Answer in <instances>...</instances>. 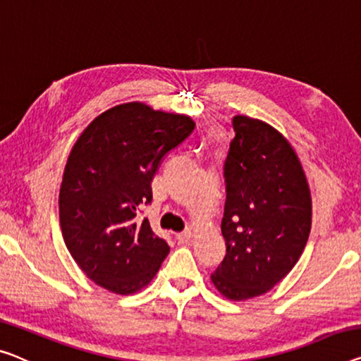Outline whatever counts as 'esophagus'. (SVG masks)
Returning <instances> with one entry per match:
<instances>
[{
    "instance_id": "1",
    "label": "esophagus",
    "mask_w": 361,
    "mask_h": 361,
    "mask_svg": "<svg viewBox=\"0 0 361 361\" xmlns=\"http://www.w3.org/2000/svg\"><path fill=\"white\" fill-rule=\"evenodd\" d=\"M176 236V240L180 241V243H186V241H190L191 240V232L190 230H185V232H180V233H176L175 235Z\"/></svg>"
}]
</instances>
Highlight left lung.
Listing matches in <instances>:
<instances>
[{
  "label": "left lung",
  "mask_w": 361,
  "mask_h": 361,
  "mask_svg": "<svg viewBox=\"0 0 361 361\" xmlns=\"http://www.w3.org/2000/svg\"><path fill=\"white\" fill-rule=\"evenodd\" d=\"M224 164V261L211 276L230 300L266 293L297 264L311 230L305 171L277 129L236 115Z\"/></svg>",
  "instance_id": "8db88e82"
}]
</instances>
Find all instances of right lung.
Instances as JSON below:
<instances>
[{
  "label": "right lung",
  "instance_id": "obj_1",
  "mask_svg": "<svg viewBox=\"0 0 361 361\" xmlns=\"http://www.w3.org/2000/svg\"><path fill=\"white\" fill-rule=\"evenodd\" d=\"M195 126L190 116L133 102L97 116L74 144L60 188L61 233L97 285L129 295L157 274L170 246L137 212L152 202L164 157Z\"/></svg>",
  "mask_w": 361,
  "mask_h": 361
}]
</instances>
